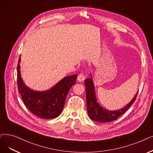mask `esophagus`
<instances>
[{
	"label": "esophagus",
	"mask_w": 153,
	"mask_h": 153,
	"mask_svg": "<svg viewBox=\"0 0 153 153\" xmlns=\"http://www.w3.org/2000/svg\"><path fill=\"white\" fill-rule=\"evenodd\" d=\"M85 79V76L82 74V73H81V74H79V75H78V76H77V81H79V82H82V81H83L84 79Z\"/></svg>",
	"instance_id": "34e87169"
}]
</instances>
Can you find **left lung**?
I'll use <instances>...</instances> for the list:
<instances>
[{
  "mask_svg": "<svg viewBox=\"0 0 153 153\" xmlns=\"http://www.w3.org/2000/svg\"><path fill=\"white\" fill-rule=\"evenodd\" d=\"M84 84L85 86L86 104H87L89 117L93 121L102 123L116 120L119 116L124 114L134 103L138 93L137 91L134 97L132 99V100L124 108L115 111H109L103 108L97 101L95 86L91 74L90 77L85 80Z\"/></svg>",
  "mask_w": 153,
  "mask_h": 153,
  "instance_id": "obj_1",
  "label": "left lung"
}]
</instances>
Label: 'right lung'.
<instances>
[{
	"label": "right lung",
	"mask_w": 153,
	"mask_h": 153,
	"mask_svg": "<svg viewBox=\"0 0 153 153\" xmlns=\"http://www.w3.org/2000/svg\"><path fill=\"white\" fill-rule=\"evenodd\" d=\"M20 64L21 56L17 64V85L26 108L42 119H50L58 117L62 111L70 89L76 82L77 74L64 77L48 90L35 91L25 84L21 77Z\"/></svg>",
	"instance_id": "obj_1"
}]
</instances>
